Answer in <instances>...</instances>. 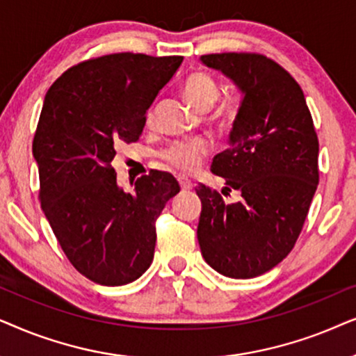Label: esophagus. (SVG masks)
Listing matches in <instances>:
<instances>
[{
	"instance_id": "obj_1",
	"label": "esophagus",
	"mask_w": 356,
	"mask_h": 356,
	"mask_svg": "<svg viewBox=\"0 0 356 356\" xmlns=\"http://www.w3.org/2000/svg\"><path fill=\"white\" fill-rule=\"evenodd\" d=\"M177 181L181 184L182 191H191L192 188V181L187 177V175H177Z\"/></svg>"
}]
</instances>
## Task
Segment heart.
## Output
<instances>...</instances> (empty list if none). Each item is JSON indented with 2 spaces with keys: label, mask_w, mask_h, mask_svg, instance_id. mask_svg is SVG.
<instances>
[{
  "label": "heart",
  "mask_w": 356,
  "mask_h": 356,
  "mask_svg": "<svg viewBox=\"0 0 356 356\" xmlns=\"http://www.w3.org/2000/svg\"><path fill=\"white\" fill-rule=\"evenodd\" d=\"M184 96L187 102L198 112L210 111L213 104L220 96V86L210 73L202 70L192 71L187 76L182 86ZM220 117L222 122L233 123L238 117V104L227 102L220 111ZM151 118V113L148 115ZM210 153V145L205 140H191V141H175L161 153L165 163L179 170H193L202 164L205 156Z\"/></svg>",
  "instance_id": "heart-1"
}]
</instances>
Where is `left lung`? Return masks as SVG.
Wrapping results in <instances>:
<instances>
[{"label":"left lung","instance_id":"8db88e82","mask_svg":"<svg viewBox=\"0 0 356 356\" xmlns=\"http://www.w3.org/2000/svg\"><path fill=\"white\" fill-rule=\"evenodd\" d=\"M200 60L229 76L244 99L229 148L211 163L226 182L222 195L238 191L241 198L226 203L198 184V244L216 272L254 278L280 264L300 238L319 184V140L301 86L277 61L249 51Z\"/></svg>","mask_w":356,"mask_h":356}]
</instances>
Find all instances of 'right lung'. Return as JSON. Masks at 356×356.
Masks as SVG:
<instances>
[{"mask_svg":"<svg viewBox=\"0 0 356 356\" xmlns=\"http://www.w3.org/2000/svg\"><path fill=\"white\" fill-rule=\"evenodd\" d=\"M182 56L111 54L71 66L51 84L32 141L42 210L71 265L94 283L120 286L153 262L156 220L181 191L151 170L135 192L117 186V146L138 141L146 111Z\"/></svg>","mask_w":356,"mask_h":356,"instance_id":"add662e5","label":"right lung"}]
</instances>
